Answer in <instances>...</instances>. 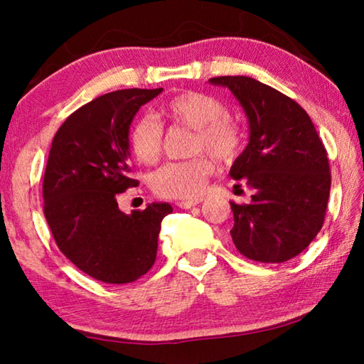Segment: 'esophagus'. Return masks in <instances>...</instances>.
Masks as SVG:
<instances>
[{"label":"esophagus","mask_w":364,"mask_h":364,"mask_svg":"<svg viewBox=\"0 0 364 364\" xmlns=\"http://www.w3.org/2000/svg\"><path fill=\"white\" fill-rule=\"evenodd\" d=\"M202 202V199L199 197V199H189V200H178L176 205L180 208H191V207H196L199 205Z\"/></svg>","instance_id":"34e87169"}]
</instances>
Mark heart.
Instances as JSON below:
<instances>
[{"instance_id":"1","label":"heart","mask_w":364,"mask_h":364,"mask_svg":"<svg viewBox=\"0 0 364 364\" xmlns=\"http://www.w3.org/2000/svg\"><path fill=\"white\" fill-rule=\"evenodd\" d=\"M173 127L194 130L191 154L208 152L215 159L232 160L242 149L244 132L231 119L230 110L217 97L205 93L178 95L160 109ZM162 123L151 114L134 122L130 132V147L139 162L151 165L157 162L162 151ZM213 164L207 156H197L183 162H168L152 173L151 184L156 194L168 199H189L202 193L207 178L212 175Z\"/></svg>"}]
</instances>
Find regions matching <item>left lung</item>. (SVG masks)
<instances>
[{"instance_id":"left-lung-1","label":"left lung","mask_w":364,"mask_h":364,"mask_svg":"<svg viewBox=\"0 0 364 364\" xmlns=\"http://www.w3.org/2000/svg\"><path fill=\"white\" fill-rule=\"evenodd\" d=\"M208 82L231 90L250 128L249 144L230 170L254 189L249 204L231 202L232 242L250 260H291L324 223L331 171L323 141L305 110L278 90L242 75Z\"/></svg>"}]
</instances>
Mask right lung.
Instances as JSON below:
<instances>
[{"label":"right lung","instance_id":"obj_1","mask_svg":"<svg viewBox=\"0 0 364 364\" xmlns=\"http://www.w3.org/2000/svg\"><path fill=\"white\" fill-rule=\"evenodd\" d=\"M156 90H119L67 117L53 139L45 178V217L59 250L91 278L127 284L152 268L160 223L173 212L154 202L130 215L119 194L138 186L132 178L130 125Z\"/></svg>","mask_w":364,"mask_h":364}]
</instances>
